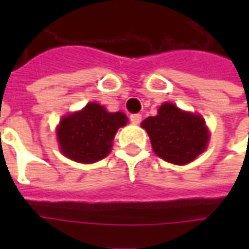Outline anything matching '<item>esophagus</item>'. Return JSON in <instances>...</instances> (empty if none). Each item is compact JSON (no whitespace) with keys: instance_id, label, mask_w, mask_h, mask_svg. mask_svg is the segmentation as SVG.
I'll list each match as a JSON object with an SVG mask.
<instances>
[{"instance_id":"1","label":"esophagus","mask_w":249,"mask_h":249,"mask_svg":"<svg viewBox=\"0 0 249 249\" xmlns=\"http://www.w3.org/2000/svg\"><path fill=\"white\" fill-rule=\"evenodd\" d=\"M129 120L132 124H140L141 123V114L136 113V114H130Z\"/></svg>"}]
</instances>
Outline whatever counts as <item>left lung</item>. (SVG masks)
<instances>
[{
    "instance_id": "left-lung-1",
    "label": "left lung",
    "mask_w": 249,
    "mask_h": 249,
    "mask_svg": "<svg viewBox=\"0 0 249 249\" xmlns=\"http://www.w3.org/2000/svg\"><path fill=\"white\" fill-rule=\"evenodd\" d=\"M157 156L173 164H188L203 153L209 135L201 116L181 112L171 103L162 104L157 116L142 121Z\"/></svg>"
}]
</instances>
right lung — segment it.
I'll list each match as a JSON object with an SVG mask.
<instances>
[{
	"instance_id": "obj_1",
	"label": "right lung",
	"mask_w": 249,
	"mask_h": 249,
	"mask_svg": "<svg viewBox=\"0 0 249 249\" xmlns=\"http://www.w3.org/2000/svg\"><path fill=\"white\" fill-rule=\"evenodd\" d=\"M126 121L123 112L109 113L98 104H88L81 112L61 120L57 129L61 152L77 162L98 161L108 156L116 132Z\"/></svg>"
}]
</instances>
